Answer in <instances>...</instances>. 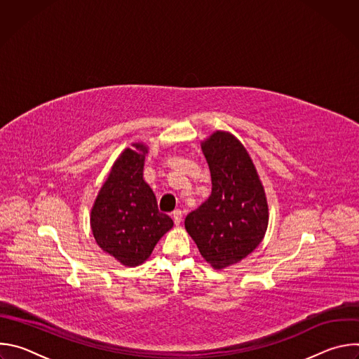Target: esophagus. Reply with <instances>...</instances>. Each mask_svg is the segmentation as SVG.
Listing matches in <instances>:
<instances>
[{
  "mask_svg": "<svg viewBox=\"0 0 359 359\" xmlns=\"http://www.w3.org/2000/svg\"><path fill=\"white\" fill-rule=\"evenodd\" d=\"M173 222L176 226H179L182 223V210H175L173 212Z\"/></svg>",
  "mask_w": 359,
  "mask_h": 359,
  "instance_id": "obj_1",
  "label": "esophagus"
}]
</instances>
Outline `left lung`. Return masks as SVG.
Segmentation results:
<instances>
[{
	"instance_id": "obj_1",
	"label": "left lung",
	"mask_w": 359,
	"mask_h": 359,
	"mask_svg": "<svg viewBox=\"0 0 359 359\" xmlns=\"http://www.w3.org/2000/svg\"><path fill=\"white\" fill-rule=\"evenodd\" d=\"M212 175V194L189 213L184 227L215 270L240 263L263 241L269 226L264 186L247 149L230 132L201 142Z\"/></svg>"
}]
</instances>
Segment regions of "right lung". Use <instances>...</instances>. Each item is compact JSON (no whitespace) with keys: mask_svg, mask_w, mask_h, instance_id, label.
<instances>
[{"mask_svg":"<svg viewBox=\"0 0 359 359\" xmlns=\"http://www.w3.org/2000/svg\"><path fill=\"white\" fill-rule=\"evenodd\" d=\"M112 165L90 209V229L97 245L122 266L143 264L158 241L173 227L159 212L156 196L143 179L147 146L133 143Z\"/></svg>","mask_w":359,"mask_h":359,"instance_id":"obj_1","label":"right lung"}]
</instances>
